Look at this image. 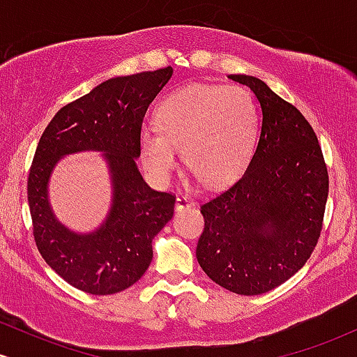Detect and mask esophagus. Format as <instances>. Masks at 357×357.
Here are the masks:
<instances>
[{
  "label": "esophagus",
  "instance_id": "esophagus-1",
  "mask_svg": "<svg viewBox=\"0 0 357 357\" xmlns=\"http://www.w3.org/2000/svg\"><path fill=\"white\" fill-rule=\"evenodd\" d=\"M195 206V199L190 198L188 195H179L176 198V210H184V208Z\"/></svg>",
  "mask_w": 357,
  "mask_h": 357
}]
</instances>
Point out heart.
Here are the masks:
<instances>
[{
  "mask_svg": "<svg viewBox=\"0 0 357 357\" xmlns=\"http://www.w3.org/2000/svg\"><path fill=\"white\" fill-rule=\"evenodd\" d=\"M158 129L144 127L139 144L144 167L159 181L173 173L178 149L204 186L220 188L243 173L255 151L258 110L243 87L191 84L155 107Z\"/></svg>",
  "mask_w": 357,
  "mask_h": 357,
  "instance_id": "obj_1",
  "label": "heart"
}]
</instances>
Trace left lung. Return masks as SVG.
<instances>
[{
  "label": "left lung",
  "mask_w": 357,
  "mask_h": 357,
  "mask_svg": "<svg viewBox=\"0 0 357 357\" xmlns=\"http://www.w3.org/2000/svg\"><path fill=\"white\" fill-rule=\"evenodd\" d=\"M261 132L247 171L202 204L196 258L213 282L240 296L275 289L312 255L322 231L329 174L312 126L301 110L250 75Z\"/></svg>",
  "instance_id": "left-lung-1"
}]
</instances>
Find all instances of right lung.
I'll return each instance as SVG.
<instances>
[{"instance_id": "right-lung-1", "label": "right lung", "mask_w": 357, "mask_h": 357, "mask_svg": "<svg viewBox=\"0 0 357 357\" xmlns=\"http://www.w3.org/2000/svg\"><path fill=\"white\" fill-rule=\"evenodd\" d=\"M173 75L159 68L116 77L61 107L43 130L28 174L36 248L65 282L92 296H110L144 275L153 240L173 218L176 196L147 186L139 173L142 121L149 104ZM102 150L113 176V208L105 225L89 236L67 231L51 213L46 186L60 157Z\"/></svg>"}]
</instances>
